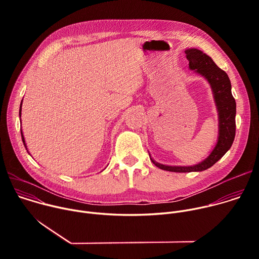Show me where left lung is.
Wrapping results in <instances>:
<instances>
[{
    "mask_svg": "<svg viewBox=\"0 0 259 259\" xmlns=\"http://www.w3.org/2000/svg\"><path fill=\"white\" fill-rule=\"evenodd\" d=\"M189 67L209 83L218 115L217 142L210 155L193 166H169L156 162L150 154L151 161L160 169L171 172H200L212 167L231 149L236 135V100L232 94V84L227 72L219 68L210 56L203 51L190 48L184 50Z\"/></svg>",
    "mask_w": 259,
    "mask_h": 259,
    "instance_id": "8db88e82",
    "label": "left lung"
}]
</instances>
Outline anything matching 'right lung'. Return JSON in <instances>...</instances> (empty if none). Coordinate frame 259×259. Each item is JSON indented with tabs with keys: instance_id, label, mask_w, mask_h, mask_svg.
Returning a JSON list of instances; mask_svg holds the SVG:
<instances>
[{
	"instance_id": "1",
	"label": "right lung",
	"mask_w": 259,
	"mask_h": 259,
	"mask_svg": "<svg viewBox=\"0 0 259 259\" xmlns=\"http://www.w3.org/2000/svg\"><path fill=\"white\" fill-rule=\"evenodd\" d=\"M21 105H22V101H21V103H20V108H19V117H21ZM20 130H21V129H20ZM21 138H22V142H23V144H24V146H25V150L27 151V147H26V143H25V140H24V136H23L22 130H21ZM27 153H28V151H27Z\"/></svg>"
}]
</instances>
